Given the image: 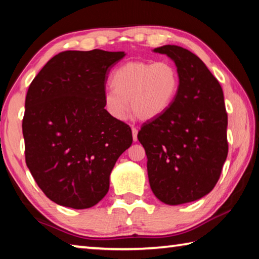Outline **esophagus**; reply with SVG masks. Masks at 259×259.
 <instances>
[{
  "label": "esophagus",
  "instance_id": "34e87169",
  "mask_svg": "<svg viewBox=\"0 0 259 259\" xmlns=\"http://www.w3.org/2000/svg\"><path fill=\"white\" fill-rule=\"evenodd\" d=\"M131 131H133V138H134V142H137V135H138V130L136 129V128H134V126H133V129H131Z\"/></svg>",
  "mask_w": 259,
  "mask_h": 259
}]
</instances>
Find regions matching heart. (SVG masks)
<instances>
[{"mask_svg":"<svg viewBox=\"0 0 259 259\" xmlns=\"http://www.w3.org/2000/svg\"><path fill=\"white\" fill-rule=\"evenodd\" d=\"M111 90L104 94V106L114 120L125 119L130 108L138 119L159 116L170 106L179 88V73L166 60L128 61L111 77Z\"/></svg>","mask_w":259,"mask_h":259,"instance_id":"1","label":"heart"}]
</instances>
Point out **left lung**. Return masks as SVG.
<instances>
[{
  "instance_id": "1",
  "label": "left lung",
  "mask_w": 259,
  "mask_h": 259,
  "mask_svg": "<svg viewBox=\"0 0 259 259\" xmlns=\"http://www.w3.org/2000/svg\"><path fill=\"white\" fill-rule=\"evenodd\" d=\"M154 51L175 61L179 88L170 106L143 123L137 137L156 198L170 205L192 202L216 185L229 153L224 94L190 50L168 45Z\"/></svg>"
}]
</instances>
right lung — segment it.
Instances as JSON below:
<instances>
[{
	"label": "right lung",
	"instance_id": "right-lung-1",
	"mask_svg": "<svg viewBox=\"0 0 259 259\" xmlns=\"http://www.w3.org/2000/svg\"><path fill=\"white\" fill-rule=\"evenodd\" d=\"M124 52L63 51L29 84L25 100V160L57 204L94 207L109 188L116 160L133 144L131 128L104 106L111 68Z\"/></svg>",
	"mask_w": 259,
	"mask_h": 259
}]
</instances>
